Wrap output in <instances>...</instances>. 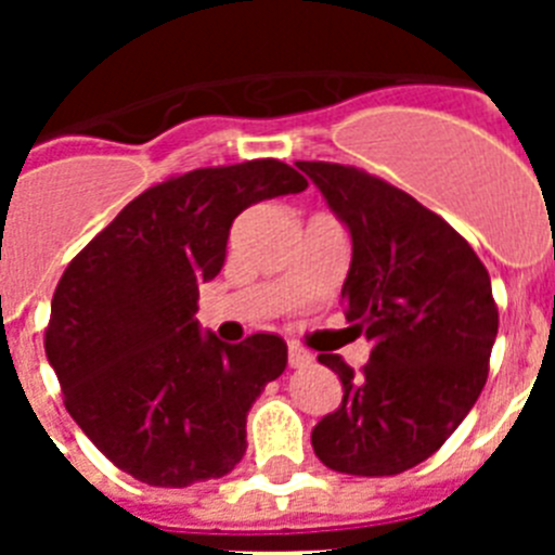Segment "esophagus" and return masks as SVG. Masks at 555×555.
Segmentation results:
<instances>
[{
	"mask_svg": "<svg viewBox=\"0 0 555 555\" xmlns=\"http://www.w3.org/2000/svg\"><path fill=\"white\" fill-rule=\"evenodd\" d=\"M313 361V356L308 350H302V347L292 345L288 347V366L292 370H302V366H308Z\"/></svg>",
	"mask_w": 555,
	"mask_h": 555,
	"instance_id": "1",
	"label": "esophagus"
}]
</instances>
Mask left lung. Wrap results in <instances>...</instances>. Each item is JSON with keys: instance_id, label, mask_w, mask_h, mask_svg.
<instances>
[{"instance_id": "8db88e82", "label": "left lung", "mask_w": 555, "mask_h": 555, "mask_svg": "<svg viewBox=\"0 0 555 555\" xmlns=\"http://www.w3.org/2000/svg\"><path fill=\"white\" fill-rule=\"evenodd\" d=\"M297 166L350 230L341 300L372 345L358 375L341 356H320L345 397L313 428V453L345 475L405 473L448 442L487 384L492 281L467 238L405 191L356 166Z\"/></svg>"}]
</instances>
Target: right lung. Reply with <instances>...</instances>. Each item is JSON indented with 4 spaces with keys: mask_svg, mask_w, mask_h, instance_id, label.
Returning a JSON list of instances; mask_svg holds the SVG:
<instances>
[{
    "mask_svg": "<svg viewBox=\"0 0 555 555\" xmlns=\"http://www.w3.org/2000/svg\"><path fill=\"white\" fill-rule=\"evenodd\" d=\"M308 180L261 158L152 185L86 244L52 297L47 358L66 411L141 483L222 478L247 450V411L286 370V341L199 333V283L224 263L233 219Z\"/></svg>",
    "mask_w": 555,
    "mask_h": 555,
    "instance_id": "right-lung-1",
    "label": "right lung"
}]
</instances>
